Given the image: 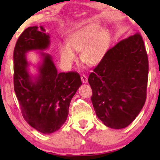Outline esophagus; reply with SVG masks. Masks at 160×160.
Returning <instances> with one entry per match:
<instances>
[{
	"mask_svg": "<svg viewBox=\"0 0 160 160\" xmlns=\"http://www.w3.org/2000/svg\"><path fill=\"white\" fill-rule=\"evenodd\" d=\"M81 79H82V82L84 83V84H86V83H87V82H88L87 76L84 75V74H82V75L81 76Z\"/></svg>",
	"mask_w": 160,
	"mask_h": 160,
	"instance_id": "obj_1",
	"label": "esophagus"
}]
</instances>
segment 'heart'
I'll return each instance as SVG.
<instances>
[{
	"label": "heart",
	"mask_w": 160,
	"mask_h": 160,
	"mask_svg": "<svg viewBox=\"0 0 160 160\" xmlns=\"http://www.w3.org/2000/svg\"><path fill=\"white\" fill-rule=\"evenodd\" d=\"M90 23L74 30L67 37L66 43L58 45L61 62L71 67L76 60L75 52H81V59L87 64L96 65L104 58L109 47L111 34L106 28Z\"/></svg>",
	"instance_id": "b5f03b06"
}]
</instances>
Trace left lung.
Returning a JSON list of instances; mask_svg holds the SVG:
<instances>
[{
  "instance_id": "8db88e82",
  "label": "left lung",
  "mask_w": 160,
  "mask_h": 160,
  "mask_svg": "<svg viewBox=\"0 0 160 160\" xmlns=\"http://www.w3.org/2000/svg\"><path fill=\"white\" fill-rule=\"evenodd\" d=\"M148 62L140 34L124 39L106 52L88 82L98 119L112 129L134 121L145 103Z\"/></svg>"
}]
</instances>
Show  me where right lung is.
<instances>
[{"label":"right lung","instance_id":"1","mask_svg":"<svg viewBox=\"0 0 160 160\" xmlns=\"http://www.w3.org/2000/svg\"><path fill=\"white\" fill-rule=\"evenodd\" d=\"M50 47V36L43 26L24 30L14 50V91L26 122L43 134L58 130L66 121L70 102L82 84L75 72L58 73L53 58L43 51ZM38 51L37 65L27 58L28 52ZM37 73L30 72V67Z\"/></svg>","mask_w":160,"mask_h":160}]
</instances>
